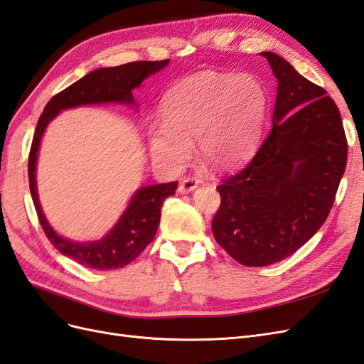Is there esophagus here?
Instances as JSON below:
<instances>
[{"label":"esophagus","mask_w":364,"mask_h":364,"mask_svg":"<svg viewBox=\"0 0 364 364\" xmlns=\"http://www.w3.org/2000/svg\"><path fill=\"white\" fill-rule=\"evenodd\" d=\"M196 188H197V181L193 179V178H185V179L181 181L178 191L182 193V194H188V193L194 191Z\"/></svg>","instance_id":"1"}]
</instances>
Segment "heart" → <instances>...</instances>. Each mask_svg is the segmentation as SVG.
Masks as SVG:
<instances>
[{"label": "heart", "instance_id": "b5f03b06", "mask_svg": "<svg viewBox=\"0 0 364 364\" xmlns=\"http://www.w3.org/2000/svg\"><path fill=\"white\" fill-rule=\"evenodd\" d=\"M267 106V92L253 75L188 77L165 97L164 123L149 129L151 156L162 167L178 170L197 139L209 167H234L257 146Z\"/></svg>", "mask_w": 364, "mask_h": 364}]
</instances>
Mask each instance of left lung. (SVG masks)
<instances>
[{
  "mask_svg": "<svg viewBox=\"0 0 364 364\" xmlns=\"http://www.w3.org/2000/svg\"><path fill=\"white\" fill-rule=\"evenodd\" d=\"M261 56L278 79L272 129L253 158L217 186L222 202L213 220L217 243L249 267L282 261L321 229L348 159L333 98L278 54Z\"/></svg>",
  "mask_w": 364,
  "mask_h": 364,
  "instance_id": "1",
  "label": "left lung"
}]
</instances>
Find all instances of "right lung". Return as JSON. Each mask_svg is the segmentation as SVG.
I'll list each match as a JSON object with an SVG mask.
<instances>
[{"instance_id": "obj_1", "label": "right lung", "mask_w": 364, "mask_h": 364, "mask_svg": "<svg viewBox=\"0 0 364 364\" xmlns=\"http://www.w3.org/2000/svg\"><path fill=\"white\" fill-rule=\"evenodd\" d=\"M168 65L165 60L129 62L114 68H100L82 77L71 86L54 95L38 119L28 155V182L33 203L39 223L50 243L85 267L97 270H114L127 266L144 250L156 235L161 220V208L167 197L173 196L178 182L150 185L141 188L118 220L114 229L103 238L91 243H75L56 234L42 213L36 188V159L39 142L47 124L62 109L92 103H134L132 90L139 86L146 77L161 71Z\"/></svg>"}]
</instances>
